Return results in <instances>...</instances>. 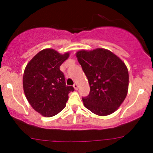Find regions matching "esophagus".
Returning <instances> with one entry per match:
<instances>
[{"mask_svg": "<svg viewBox=\"0 0 153 153\" xmlns=\"http://www.w3.org/2000/svg\"><path fill=\"white\" fill-rule=\"evenodd\" d=\"M73 86H74V89H75V90H78V88H79V86H78V85H77V83H74V85H73Z\"/></svg>", "mask_w": 153, "mask_h": 153, "instance_id": "1", "label": "esophagus"}]
</instances>
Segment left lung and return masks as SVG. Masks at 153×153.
I'll use <instances>...</instances> for the list:
<instances>
[{
    "instance_id": "left-lung-1",
    "label": "left lung",
    "mask_w": 153,
    "mask_h": 153,
    "mask_svg": "<svg viewBox=\"0 0 153 153\" xmlns=\"http://www.w3.org/2000/svg\"><path fill=\"white\" fill-rule=\"evenodd\" d=\"M76 56L91 88L89 95L82 98L85 107L100 116L113 114L128 91L129 73L125 62L103 48L81 50Z\"/></svg>"
}]
</instances>
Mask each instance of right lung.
<instances>
[{
    "label": "right lung",
    "mask_w": 153,
    "mask_h": 153,
    "mask_svg": "<svg viewBox=\"0 0 153 153\" xmlns=\"http://www.w3.org/2000/svg\"><path fill=\"white\" fill-rule=\"evenodd\" d=\"M70 53L61 54L53 49L37 53L25 68L23 87L33 109L45 117H52L65 107L68 94L74 91L66 85L60 67Z\"/></svg>",
    "instance_id": "1"
}]
</instances>
